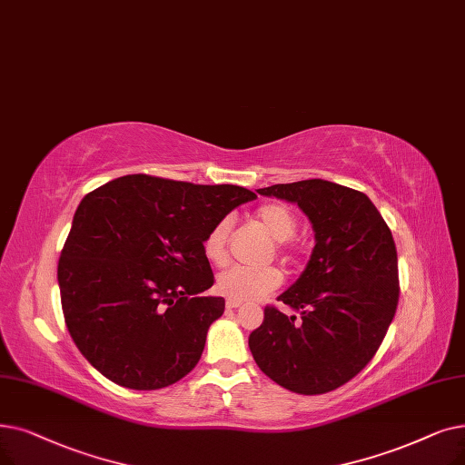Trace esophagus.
Wrapping results in <instances>:
<instances>
[{
    "mask_svg": "<svg viewBox=\"0 0 465 465\" xmlns=\"http://www.w3.org/2000/svg\"><path fill=\"white\" fill-rule=\"evenodd\" d=\"M241 304H243V302H237V300H230V298L226 300V308H228V310H235V308H239Z\"/></svg>",
    "mask_w": 465,
    "mask_h": 465,
    "instance_id": "obj_1",
    "label": "esophagus"
}]
</instances>
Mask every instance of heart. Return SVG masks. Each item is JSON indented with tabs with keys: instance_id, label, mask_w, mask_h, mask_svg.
Wrapping results in <instances>:
<instances>
[{
	"instance_id": "heart-1",
	"label": "heart",
	"mask_w": 465,
	"mask_h": 465,
	"mask_svg": "<svg viewBox=\"0 0 465 465\" xmlns=\"http://www.w3.org/2000/svg\"><path fill=\"white\" fill-rule=\"evenodd\" d=\"M254 220L258 226L264 230L273 241L277 252H291V241L296 232L298 220L294 213L281 203H268L262 205L254 213ZM232 220L222 218L207 232L203 239V254L209 262L216 266H222L228 260V243L232 233ZM291 256V254H285ZM281 272L275 266L266 268H243V266H232L216 275L214 289L218 294L226 296L230 300L247 302L256 300L260 296H266L268 292L275 291L281 285Z\"/></svg>"
}]
</instances>
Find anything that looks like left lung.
<instances>
[{"mask_svg":"<svg viewBox=\"0 0 465 465\" xmlns=\"http://www.w3.org/2000/svg\"><path fill=\"white\" fill-rule=\"evenodd\" d=\"M296 203L315 247L304 272L277 296L296 315L264 310L249 348L266 376L289 391L321 395L369 365L399 300L393 235L372 201L329 180H300L258 190Z\"/></svg>","mask_w":465,"mask_h":465,"instance_id":"1","label":"left lung"}]
</instances>
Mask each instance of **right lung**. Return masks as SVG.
I'll use <instances>...</instances> for the list:
<instances>
[{
    "mask_svg": "<svg viewBox=\"0 0 465 465\" xmlns=\"http://www.w3.org/2000/svg\"><path fill=\"white\" fill-rule=\"evenodd\" d=\"M256 199L241 186L127 174L87 193L58 260L66 327L77 350L117 386L159 390L201 359L224 298L203 239Z\"/></svg>",
    "mask_w": 465,
    "mask_h": 465,
    "instance_id": "right-lung-1",
    "label": "right lung"
}]
</instances>
